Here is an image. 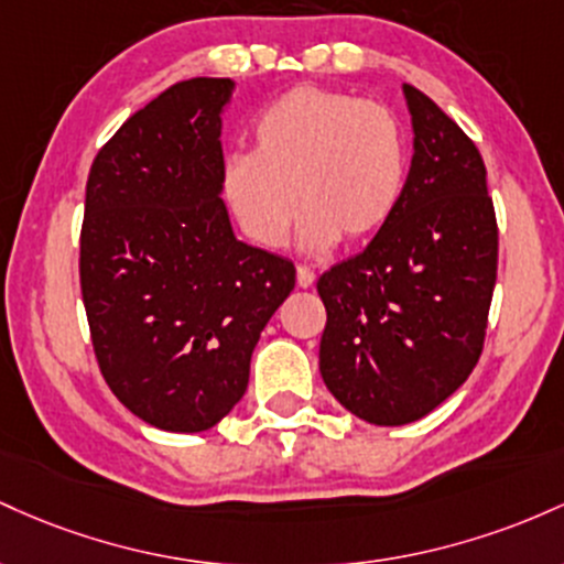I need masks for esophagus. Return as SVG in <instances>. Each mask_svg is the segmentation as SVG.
Segmentation results:
<instances>
[{"label": "esophagus", "mask_w": 564, "mask_h": 564, "mask_svg": "<svg viewBox=\"0 0 564 564\" xmlns=\"http://www.w3.org/2000/svg\"><path fill=\"white\" fill-rule=\"evenodd\" d=\"M295 280H299V288H312L316 274L308 265H299V269H295Z\"/></svg>", "instance_id": "34e87169"}]
</instances>
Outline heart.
Listing matches in <instances>:
<instances>
[{
  "label": "heart",
  "instance_id": "obj_1",
  "mask_svg": "<svg viewBox=\"0 0 564 564\" xmlns=\"http://www.w3.org/2000/svg\"><path fill=\"white\" fill-rule=\"evenodd\" d=\"M252 151L220 167V192L256 245L288 242L295 199L301 248L330 250L340 237L362 242L400 205L408 141L394 111L349 93L301 85L271 100L252 122Z\"/></svg>",
  "mask_w": 564,
  "mask_h": 564
}]
</instances>
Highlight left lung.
I'll use <instances>...</instances> for the list:
<instances>
[{
    "label": "left lung",
    "mask_w": 564,
    "mask_h": 564,
    "mask_svg": "<svg viewBox=\"0 0 564 564\" xmlns=\"http://www.w3.org/2000/svg\"><path fill=\"white\" fill-rule=\"evenodd\" d=\"M413 162L372 242L319 276V372L376 426L429 415L471 376L498 269V226L477 145L429 95L404 85Z\"/></svg>",
    "instance_id": "8db88e82"
}]
</instances>
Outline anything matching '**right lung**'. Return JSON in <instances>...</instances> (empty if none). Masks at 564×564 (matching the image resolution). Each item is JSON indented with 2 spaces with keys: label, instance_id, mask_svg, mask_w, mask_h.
Segmentation results:
<instances>
[{
  "label": "right lung",
  "instance_id": "1",
  "mask_svg": "<svg viewBox=\"0 0 564 564\" xmlns=\"http://www.w3.org/2000/svg\"><path fill=\"white\" fill-rule=\"evenodd\" d=\"M234 82L194 77L135 111L98 151L79 280L106 383L164 432H207L242 400L295 265L234 237L220 199V113Z\"/></svg>",
  "mask_w": 564,
  "mask_h": 564
}]
</instances>
